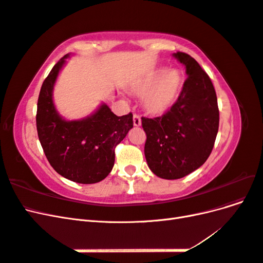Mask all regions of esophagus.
<instances>
[{
    "instance_id": "1",
    "label": "esophagus",
    "mask_w": 263,
    "mask_h": 263,
    "mask_svg": "<svg viewBox=\"0 0 263 263\" xmlns=\"http://www.w3.org/2000/svg\"><path fill=\"white\" fill-rule=\"evenodd\" d=\"M133 122H134V126H140L141 125V118L139 115L137 114H134V117H133Z\"/></svg>"
}]
</instances>
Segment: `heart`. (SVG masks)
Segmentation results:
<instances>
[{
    "mask_svg": "<svg viewBox=\"0 0 263 263\" xmlns=\"http://www.w3.org/2000/svg\"><path fill=\"white\" fill-rule=\"evenodd\" d=\"M183 76L177 69L159 68L133 85L135 94L142 95V106L149 114L161 115L179 99Z\"/></svg>",
    "mask_w": 263,
    "mask_h": 263,
    "instance_id": "1",
    "label": "heart"
}]
</instances>
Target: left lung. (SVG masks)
<instances>
[{
	"mask_svg": "<svg viewBox=\"0 0 263 263\" xmlns=\"http://www.w3.org/2000/svg\"><path fill=\"white\" fill-rule=\"evenodd\" d=\"M173 57L187 74L179 99L160 117H141L149 169L166 180L185 177L208 160L219 125L216 92L208 73L185 52Z\"/></svg>",
	"mask_w": 263,
	"mask_h": 263,
	"instance_id": "1",
	"label": "left lung"
}]
</instances>
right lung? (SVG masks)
<instances>
[{
	"label": "right lung",
	"mask_w": 263,
	"mask_h": 263,
	"mask_svg": "<svg viewBox=\"0 0 263 263\" xmlns=\"http://www.w3.org/2000/svg\"><path fill=\"white\" fill-rule=\"evenodd\" d=\"M62 57L45 79L37 103L38 138L52 168L82 184L104 180L112 171L115 148L134 126L133 114L116 116L106 104L78 121H66L54 107L53 86L69 58Z\"/></svg>",
	"instance_id": "obj_1"
}]
</instances>
